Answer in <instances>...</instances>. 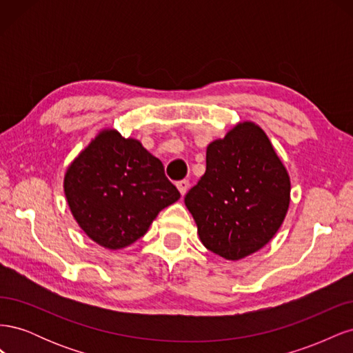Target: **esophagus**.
<instances>
[{
  "instance_id": "obj_1",
  "label": "esophagus",
  "mask_w": 353,
  "mask_h": 353,
  "mask_svg": "<svg viewBox=\"0 0 353 353\" xmlns=\"http://www.w3.org/2000/svg\"><path fill=\"white\" fill-rule=\"evenodd\" d=\"M176 187H178V190H179V193H181V196H185L187 194V191H188V188H190V183L187 179H183V181H178L176 183Z\"/></svg>"
}]
</instances>
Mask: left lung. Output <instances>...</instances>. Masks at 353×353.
Here are the masks:
<instances>
[{"instance_id":"8db88e82","label":"left lung","mask_w":353,"mask_h":353,"mask_svg":"<svg viewBox=\"0 0 353 353\" xmlns=\"http://www.w3.org/2000/svg\"><path fill=\"white\" fill-rule=\"evenodd\" d=\"M290 190V176L268 135L244 121L208 145L206 172L184 201L203 245L223 259L240 261L274 239Z\"/></svg>"}]
</instances>
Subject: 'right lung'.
<instances>
[{
	"label": "right lung",
	"instance_id": "1",
	"mask_svg": "<svg viewBox=\"0 0 353 353\" xmlns=\"http://www.w3.org/2000/svg\"><path fill=\"white\" fill-rule=\"evenodd\" d=\"M63 188L81 230L108 250L141 239L159 212L181 197L162 162L113 128L101 130L72 160Z\"/></svg>",
	"mask_w": 353,
	"mask_h": 353
}]
</instances>
